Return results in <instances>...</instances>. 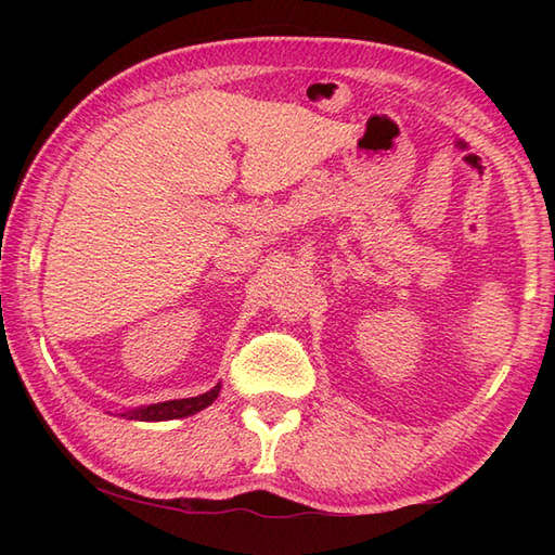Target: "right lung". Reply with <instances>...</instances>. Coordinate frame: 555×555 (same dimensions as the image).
I'll return each instance as SVG.
<instances>
[{
    "label": "right lung",
    "mask_w": 555,
    "mask_h": 555,
    "mask_svg": "<svg viewBox=\"0 0 555 555\" xmlns=\"http://www.w3.org/2000/svg\"><path fill=\"white\" fill-rule=\"evenodd\" d=\"M219 384L211 388V391L195 396V398H183V400H167V403H155L147 408H138V410H128L121 417L126 420H140V422H162V420H176V417H188L195 415L203 408L215 403V398L219 396Z\"/></svg>",
    "instance_id": "add662e5"
}]
</instances>
